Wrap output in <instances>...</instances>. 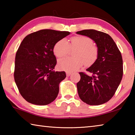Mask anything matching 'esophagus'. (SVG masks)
<instances>
[{
	"label": "esophagus",
	"mask_w": 135,
	"mask_h": 135,
	"mask_svg": "<svg viewBox=\"0 0 135 135\" xmlns=\"http://www.w3.org/2000/svg\"><path fill=\"white\" fill-rule=\"evenodd\" d=\"M71 74V72H68V71L66 72V75H67V77L70 76Z\"/></svg>",
	"instance_id": "esophagus-1"
}]
</instances>
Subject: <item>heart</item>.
<instances>
[{
	"instance_id": "obj_1",
	"label": "heart",
	"mask_w": 135,
	"mask_h": 135,
	"mask_svg": "<svg viewBox=\"0 0 135 135\" xmlns=\"http://www.w3.org/2000/svg\"><path fill=\"white\" fill-rule=\"evenodd\" d=\"M70 41L69 44L65 38H62L58 41L54 47V53L58 58L67 55L71 48H77L74 54V58L67 57L59 60L58 66L59 69L73 72L79 70L84 64L89 66L97 60L99 50L97 46L93 44L90 38L77 36L72 37Z\"/></svg>"
}]
</instances>
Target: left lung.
<instances>
[{"mask_svg": "<svg viewBox=\"0 0 135 135\" xmlns=\"http://www.w3.org/2000/svg\"><path fill=\"white\" fill-rule=\"evenodd\" d=\"M76 33L92 39L99 50L97 60L86 69L92 76L79 73L80 80L77 83L79 96L90 105L103 104L113 97L122 79V54L108 34L95 30H84Z\"/></svg>", "mask_w": 135, "mask_h": 135, "instance_id": "obj_1", "label": "left lung"}]
</instances>
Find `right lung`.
<instances>
[{
	"label": "right lung",
	"mask_w": 135,
	"mask_h": 135,
	"mask_svg": "<svg viewBox=\"0 0 135 135\" xmlns=\"http://www.w3.org/2000/svg\"><path fill=\"white\" fill-rule=\"evenodd\" d=\"M68 31L45 29L27 35L15 56L14 79L20 94L30 103L46 105L56 99L64 71H55L54 47Z\"/></svg>",
	"instance_id": "obj_1"
}]
</instances>
